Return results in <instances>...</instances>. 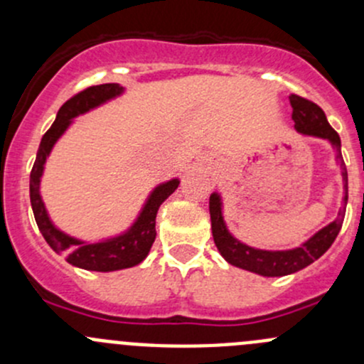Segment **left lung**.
Returning <instances> with one entry per match:
<instances>
[{
  "label": "left lung",
  "instance_id": "left-lung-1",
  "mask_svg": "<svg viewBox=\"0 0 364 364\" xmlns=\"http://www.w3.org/2000/svg\"><path fill=\"white\" fill-rule=\"evenodd\" d=\"M289 100H291L292 105V119H294L296 130L303 135L326 139L335 149L336 161L340 164L341 178H343V208L340 209L336 220L322 227L318 232H315L310 240L304 241L299 247L291 248V250H260V248H253L241 243L240 240H236L229 232L225 220H223L222 197H220L218 192H213L211 197H209V215H211V230L216 248L229 264L241 267V269L252 271V273L260 274V277L292 274L296 271L303 269V267L310 266L318 257L324 255L333 245V241L336 240V236H338L345 218V205H347L348 200L347 167H345L343 156H341L340 135L333 130L324 111L317 104L306 100V98L297 97V95H291Z\"/></svg>",
  "mask_w": 364,
  "mask_h": 364
}]
</instances>
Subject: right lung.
I'll return each mask as SVG.
<instances>
[{
    "mask_svg": "<svg viewBox=\"0 0 364 364\" xmlns=\"http://www.w3.org/2000/svg\"><path fill=\"white\" fill-rule=\"evenodd\" d=\"M123 93L124 87L119 84H100V86L87 87L73 98H70L68 102H65L56 114L53 127L42 137L36 160L33 164L31 174H29V199H31L33 215H35L40 232L54 252L63 253L67 257V262L80 267V269L109 273V271L127 269V267L141 264L148 257L153 241L156 237L155 223L159 208L179 186L178 178L168 179V181L155 186L146 199L135 222L124 232L114 237H107V240H77V237L68 236L67 232L58 229L53 220L49 218V213H47L46 204L40 196V181H42L46 161L49 159L54 144L60 141L61 135L68 130V127L77 116H82V114L90 112L91 109L100 107V105L107 104L109 100L121 97Z\"/></svg>",
    "mask_w": 364,
    "mask_h": 364,
    "instance_id": "obj_1",
    "label": "right lung"
}]
</instances>
